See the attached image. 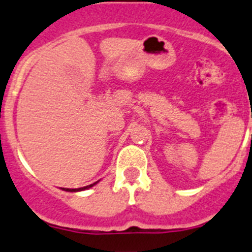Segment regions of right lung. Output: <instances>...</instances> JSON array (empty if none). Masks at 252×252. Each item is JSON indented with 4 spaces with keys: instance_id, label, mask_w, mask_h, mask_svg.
<instances>
[{
    "instance_id": "1",
    "label": "right lung",
    "mask_w": 252,
    "mask_h": 252,
    "mask_svg": "<svg viewBox=\"0 0 252 252\" xmlns=\"http://www.w3.org/2000/svg\"><path fill=\"white\" fill-rule=\"evenodd\" d=\"M97 182H98V181H97ZM97 182L92 183V185L86 186V187H81V188H63V189H64V191H66V192H79V191H85V189H89V188H91L92 186L96 185Z\"/></svg>"
}]
</instances>
